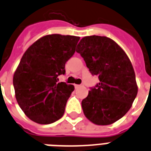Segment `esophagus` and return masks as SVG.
<instances>
[{
	"label": "esophagus",
	"instance_id": "1",
	"mask_svg": "<svg viewBox=\"0 0 151 151\" xmlns=\"http://www.w3.org/2000/svg\"><path fill=\"white\" fill-rule=\"evenodd\" d=\"M74 87H75V88H81V87H84V84H75L74 85Z\"/></svg>",
	"mask_w": 151,
	"mask_h": 151
}]
</instances>
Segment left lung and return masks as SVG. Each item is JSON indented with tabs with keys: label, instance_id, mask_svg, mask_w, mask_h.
I'll return each mask as SVG.
<instances>
[{
	"label": "left lung",
	"instance_id": "left-lung-1",
	"mask_svg": "<svg viewBox=\"0 0 151 151\" xmlns=\"http://www.w3.org/2000/svg\"><path fill=\"white\" fill-rule=\"evenodd\" d=\"M77 49L91 73L99 76L100 81L82 100L84 116L94 124H112L130 109L137 95L130 60L116 42L106 36H85Z\"/></svg>",
	"mask_w": 151,
	"mask_h": 151
}]
</instances>
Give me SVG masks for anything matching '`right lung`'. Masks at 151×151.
Here are the masks:
<instances>
[{
	"instance_id": "obj_1",
	"label": "right lung",
	"mask_w": 151,
	"mask_h": 151,
	"mask_svg": "<svg viewBox=\"0 0 151 151\" xmlns=\"http://www.w3.org/2000/svg\"><path fill=\"white\" fill-rule=\"evenodd\" d=\"M79 40L74 35H44L23 54L13 84L18 104L33 122L50 124L63 116L74 86L58 83V76L65 73V63L75 52Z\"/></svg>"
}]
</instances>
